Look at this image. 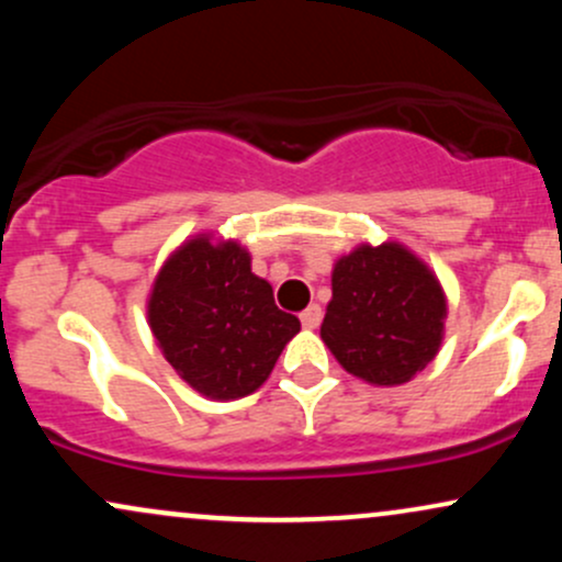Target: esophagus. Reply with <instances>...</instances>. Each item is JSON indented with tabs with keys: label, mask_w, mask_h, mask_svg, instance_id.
<instances>
[{
	"label": "esophagus",
	"mask_w": 562,
	"mask_h": 562,
	"mask_svg": "<svg viewBox=\"0 0 562 562\" xmlns=\"http://www.w3.org/2000/svg\"><path fill=\"white\" fill-rule=\"evenodd\" d=\"M319 322H322V308L317 306V303H312V306L301 314V325L306 327V330H317Z\"/></svg>",
	"instance_id": "1"
}]
</instances>
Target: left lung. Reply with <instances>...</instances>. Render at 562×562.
<instances>
[{"label": "left lung", "instance_id": "left-lung-1", "mask_svg": "<svg viewBox=\"0 0 562 562\" xmlns=\"http://www.w3.org/2000/svg\"><path fill=\"white\" fill-rule=\"evenodd\" d=\"M443 319L447 295L428 263L402 243H362L335 261L319 335L346 372L391 389L434 362Z\"/></svg>", "mask_w": 562, "mask_h": 562}]
</instances>
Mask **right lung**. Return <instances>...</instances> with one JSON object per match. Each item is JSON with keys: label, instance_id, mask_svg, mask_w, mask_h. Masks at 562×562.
Instances as JSON below:
<instances>
[{"label": "right lung", "instance_id": "right-lung-1", "mask_svg": "<svg viewBox=\"0 0 562 562\" xmlns=\"http://www.w3.org/2000/svg\"><path fill=\"white\" fill-rule=\"evenodd\" d=\"M147 325L177 375L200 396L229 402L261 389L301 322L277 308L237 240L203 232L164 261Z\"/></svg>", "mask_w": 562, "mask_h": 562}]
</instances>
